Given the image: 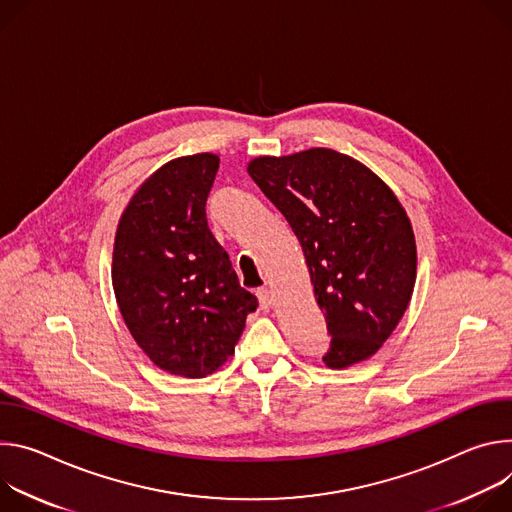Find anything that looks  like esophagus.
Returning <instances> with one entry per match:
<instances>
[{
	"instance_id": "1",
	"label": "esophagus",
	"mask_w": 512,
	"mask_h": 512,
	"mask_svg": "<svg viewBox=\"0 0 512 512\" xmlns=\"http://www.w3.org/2000/svg\"><path fill=\"white\" fill-rule=\"evenodd\" d=\"M256 295H258V301H260L262 309H270L274 305V295L268 289H260Z\"/></svg>"
}]
</instances>
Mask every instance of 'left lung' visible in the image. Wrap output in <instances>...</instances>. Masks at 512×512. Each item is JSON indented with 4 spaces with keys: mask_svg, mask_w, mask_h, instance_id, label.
Listing matches in <instances>:
<instances>
[{
    "mask_svg": "<svg viewBox=\"0 0 512 512\" xmlns=\"http://www.w3.org/2000/svg\"><path fill=\"white\" fill-rule=\"evenodd\" d=\"M248 175L301 242L331 337L325 366L348 368L376 354L417 278L413 227L399 199L370 168L329 148L260 156Z\"/></svg>",
    "mask_w": 512,
    "mask_h": 512,
    "instance_id": "left-lung-1",
    "label": "left lung"
}]
</instances>
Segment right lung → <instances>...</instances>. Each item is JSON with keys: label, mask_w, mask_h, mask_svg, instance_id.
<instances>
[{"label": "right lung", "mask_w": 512, "mask_h": 512, "mask_svg": "<svg viewBox=\"0 0 512 512\" xmlns=\"http://www.w3.org/2000/svg\"><path fill=\"white\" fill-rule=\"evenodd\" d=\"M217 168L209 152L166 162L132 197L113 246V293L132 337L185 378L225 364L258 307L207 225Z\"/></svg>", "instance_id": "add662e5"}]
</instances>
